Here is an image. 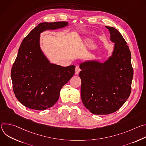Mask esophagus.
<instances>
[{
  "instance_id": "34e87169",
  "label": "esophagus",
  "mask_w": 146,
  "mask_h": 146,
  "mask_svg": "<svg viewBox=\"0 0 146 146\" xmlns=\"http://www.w3.org/2000/svg\"><path fill=\"white\" fill-rule=\"evenodd\" d=\"M81 71V69L78 66H76V69H75V74H78L79 72Z\"/></svg>"
}]
</instances>
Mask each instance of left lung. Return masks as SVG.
<instances>
[{
	"label": "left lung",
	"instance_id": "left-lung-1",
	"mask_svg": "<svg viewBox=\"0 0 146 146\" xmlns=\"http://www.w3.org/2000/svg\"><path fill=\"white\" fill-rule=\"evenodd\" d=\"M106 28L115 43L112 55L104 63L90 60L80 65L82 103L98 115L111 114L120 109L131 94L133 76L131 54L126 41L115 28Z\"/></svg>",
	"mask_w": 146,
	"mask_h": 146
}]
</instances>
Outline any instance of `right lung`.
Instances as JSON below:
<instances>
[{
  "label": "right lung",
  "instance_id": "obj_1",
  "mask_svg": "<svg viewBox=\"0 0 146 146\" xmlns=\"http://www.w3.org/2000/svg\"><path fill=\"white\" fill-rule=\"evenodd\" d=\"M65 21L42 23L24 38L11 72L13 91L25 107L44 110L58 101L61 88L70 80L75 66L50 64L40 47V35L44 31L64 28Z\"/></svg>",
  "mask_w": 146,
  "mask_h": 146
}]
</instances>
